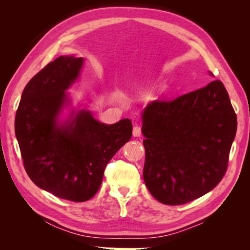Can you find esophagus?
<instances>
[{"label": "esophagus", "instance_id": "esophagus-1", "mask_svg": "<svg viewBox=\"0 0 250 250\" xmlns=\"http://www.w3.org/2000/svg\"><path fill=\"white\" fill-rule=\"evenodd\" d=\"M132 133H133L134 137H141L142 128L140 126H134L133 127V130H132Z\"/></svg>", "mask_w": 250, "mask_h": 250}]
</instances>
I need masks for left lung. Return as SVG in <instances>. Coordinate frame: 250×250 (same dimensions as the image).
Returning a JSON list of instances; mask_svg holds the SVG:
<instances>
[{
  "mask_svg": "<svg viewBox=\"0 0 250 250\" xmlns=\"http://www.w3.org/2000/svg\"><path fill=\"white\" fill-rule=\"evenodd\" d=\"M211 74V73H210ZM143 176L153 197L179 206L208 193L228 170L237 115L220 80L143 111Z\"/></svg>",
  "mask_w": 250,
  "mask_h": 250,
  "instance_id": "1",
  "label": "left lung"
}]
</instances>
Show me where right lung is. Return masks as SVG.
<instances>
[{"label": "right lung", "instance_id": "right-lung-1", "mask_svg": "<svg viewBox=\"0 0 250 250\" xmlns=\"http://www.w3.org/2000/svg\"><path fill=\"white\" fill-rule=\"evenodd\" d=\"M82 58L59 56L27 83L14 121L24 168L33 183L74 202L94 197L104 170L119 149L131 139L129 119L106 125L89 111L58 125L64 90L76 80Z\"/></svg>", "mask_w": 250, "mask_h": 250}]
</instances>
